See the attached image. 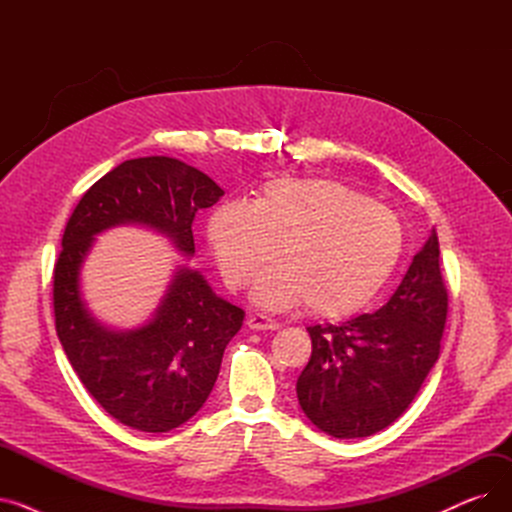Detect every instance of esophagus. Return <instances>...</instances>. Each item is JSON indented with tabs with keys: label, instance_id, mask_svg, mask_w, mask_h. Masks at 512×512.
<instances>
[{
	"label": "esophagus",
	"instance_id": "esophagus-1",
	"mask_svg": "<svg viewBox=\"0 0 512 512\" xmlns=\"http://www.w3.org/2000/svg\"><path fill=\"white\" fill-rule=\"evenodd\" d=\"M247 326H249L251 330H257V332H261V330H278V328H280V324H276L274 319L265 317V315H251V317L247 319Z\"/></svg>",
	"mask_w": 512,
	"mask_h": 512
}]
</instances>
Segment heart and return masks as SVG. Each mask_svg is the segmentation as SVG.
I'll use <instances>...</instances> for the list:
<instances>
[{
  "label": "heart",
  "mask_w": 512,
  "mask_h": 512,
  "mask_svg": "<svg viewBox=\"0 0 512 512\" xmlns=\"http://www.w3.org/2000/svg\"><path fill=\"white\" fill-rule=\"evenodd\" d=\"M207 240L228 286L247 284L276 255L251 299L267 311L305 301L309 313L340 317L365 307L405 247L398 215L332 178H274L255 199L224 201L207 220Z\"/></svg>",
  "instance_id": "b5f03b06"
}]
</instances>
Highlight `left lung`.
Returning a JSON list of instances; mask_svg holds the SVG:
<instances>
[{
    "instance_id": "8db88e82",
    "label": "left lung",
    "mask_w": 512,
    "mask_h": 512,
    "mask_svg": "<svg viewBox=\"0 0 512 512\" xmlns=\"http://www.w3.org/2000/svg\"><path fill=\"white\" fill-rule=\"evenodd\" d=\"M448 294L436 230L390 301L338 326H311V359L297 398L321 432L353 440L382 432L409 409L440 357Z\"/></svg>"
}]
</instances>
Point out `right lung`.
I'll use <instances>...</instances> for the list:
<instances>
[{"instance_id":"1","label":"right lung","mask_w":512,"mask_h":512,"mask_svg":"<svg viewBox=\"0 0 512 512\" xmlns=\"http://www.w3.org/2000/svg\"><path fill=\"white\" fill-rule=\"evenodd\" d=\"M222 195L207 174L180 159H128L89 188L66 224L53 270L58 338L91 396L139 432H170L203 407L245 311L218 297L201 272L178 263L151 319L116 330L83 299V263L97 234L118 226L153 230L193 257L195 213Z\"/></svg>"}]
</instances>
